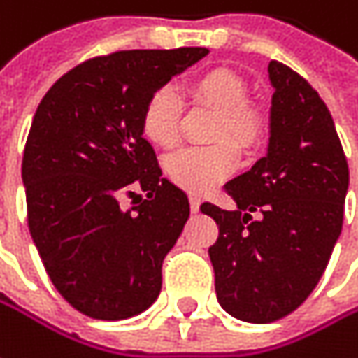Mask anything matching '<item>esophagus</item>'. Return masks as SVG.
I'll return each mask as SVG.
<instances>
[{
    "mask_svg": "<svg viewBox=\"0 0 358 358\" xmlns=\"http://www.w3.org/2000/svg\"><path fill=\"white\" fill-rule=\"evenodd\" d=\"M199 207H201V199L199 196H190V209H192V213H199Z\"/></svg>",
    "mask_w": 358,
    "mask_h": 358,
    "instance_id": "esophagus-1",
    "label": "esophagus"
}]
</instances>
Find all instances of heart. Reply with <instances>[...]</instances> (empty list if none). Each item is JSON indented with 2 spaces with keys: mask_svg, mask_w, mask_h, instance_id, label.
I'll use <instances>...</instances> for the list:
<instances>
[{
  "mask_svg": "<svg viewBox=\"0 0 358 358\" xmlns=\"http://www.w3.org/2000/svg\"><path fill=\"white\" fill-rule=\"evenodd\" d=\"M188 96L217 110L213 145L186 147L168 157L166 170L174 184L190 192H207L227 178L238 162L240 149H252L264 135V114L245 100V82L229 69H209L186 85ZM141 133L149 143L170 149L180 139L178 98L162 87L147 98L141 113Z\"/></svg>",
  "mask_w": 358,
  "mask_h": 358,
  "instance_id": "b5f03b06",
  "label": "heart"
}]
</instances>
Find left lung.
<instances>
[{
	"mask_svg": "<svg viewBox=\"0 0 358 358\" xmlns=\"http://www.w3.org/2000/svg\"><path fill=\"white\" fill-rule=\"evenodd\" d=\"M268 153L223 190L236 211L203 203L219 238L209 248L221 308L252 324L299 308L324 275L342 231L348 164L334 120L306 78L280 61Z\"/></svg>",
	"mask_w": 358,
	"mask_h": 358,
	"instance_id": "obj_1",
	"label": "left lung"
}]
</instances>
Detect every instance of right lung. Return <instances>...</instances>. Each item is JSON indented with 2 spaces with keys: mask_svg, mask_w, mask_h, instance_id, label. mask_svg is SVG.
<instances>
[{
  "mask_svg": "<svg viewBox=\"0 0 358 358\" xmlns=\"http://www.w3.org/2000/svg\"><path fill=\"white\" fill-rule=\"evenodd\" d=\"M207 52L92 57L52 83L36 108L22 157L28 229L55 289L83 315L127 320L162 291V264L190 205L162 178L141 113L155 90ZM122 198L134 199L131 212Z\"/></svg>",
  "mask_w": 358,
  "mask_h": 358,
  "instance_id": "1",
  "label": "right lung"
}]
</instances>
